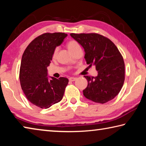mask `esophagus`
<instances>
[{"label":"esophagus","instance_id":"esophagus-1","mask_svg":"<svg viewBox=\"0 0 146 146\" xmlns=\"http://www.w3.org/2000/svg\"><path fill=\"white\" fill-rule=\"evenodd\" d=\"M76 80V78L75 77H70L69 78V80L71 81V82H73V81H75Z\"/></svg>","mask_w":146,"mask_h":146}]
</instances>
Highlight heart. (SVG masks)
<instances>
[{"instance_id": "heart-1", "label": "heart", "mask_w": 146, "mask_h": 146, "mask_svg": "<svg viewBox=\"0 0 146 146\" xmlns=\"http://www.w3.org/2000/svg\"><path fill=\"white\" fill-rule=\"evenodd\" d=\"M67 47L69 50H70V52H73V51L76 49V48H80V44H79L75 40H70L69 41L68 44H67ZM57 48H56L55 50H54L53 52V56H55L56 55V53H57Z\"/></svg>"}]
</instances>
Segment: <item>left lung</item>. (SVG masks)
I'll use <instances>...</instances> for the list:
<instances>
[{
  "label": "left lung",
  "mask_w": 146,
  "mask_h": 146,
  "mask_svg": "<svg viewBox=\"0 0 146 146\" xmlns=\"http://www.w3.org/2000/svg\"><path fill=\"white\" fill-rule=\"evenodd\" d=\"M84 49L89 68L94 65L98 75L84 76L88 86L83 94L88 99L104 104L113 99L125 80V64L122 55L113 42L98 33H71Z\"/></svg>",
  "instance_id": "8db88e82"
}]
</instances>
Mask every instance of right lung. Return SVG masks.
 <instances>
[{
    "instance_id": "obj_1",
    "label": "right lung",
    "mask_w": 146,
    "mask_h": 146,
    "mask_svg": "<svg viewBox=\"0 0 146 146\" xmlns=\"http://www.w3.org/2000/svg\"><path fill=\"white\" fill-rule=\"evenodd\" d=\"M68 36L64 33H46L32 40L22 56L19 79L23 92L29 102L47 109L62 100L68 79L48 77L47 67L52 60L56 47Z\"/></svg>"
}]
</instances>
